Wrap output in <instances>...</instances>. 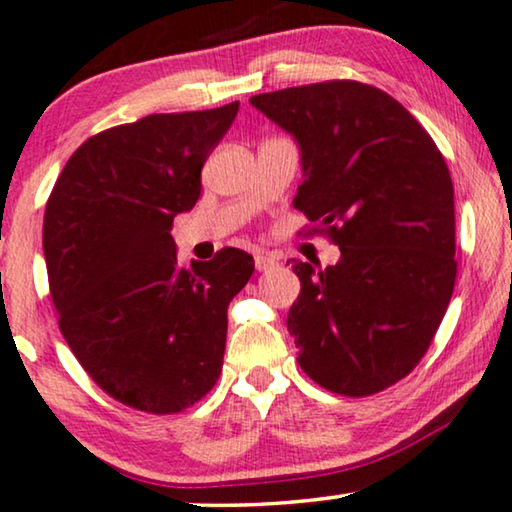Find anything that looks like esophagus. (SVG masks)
Instances as JSON below:
<instances>
[{
  "label": "esophagus",
  "instance_id": "esophagus-1",
  "mask_svg": "<svg viewBox=\"0 0 512 512\" xmlns=\"http://www.w3.org/2000/svg\"><path fill=\"white\" fill-rule=\"evenodd\" d=\"M276 264H278L276 257L269 255V253H257V255H255V269H257V271H269V269H273V266H276Z\"/></svg>",
  "mask_w": 512,
  "mask_h": 512
}]
</instances>
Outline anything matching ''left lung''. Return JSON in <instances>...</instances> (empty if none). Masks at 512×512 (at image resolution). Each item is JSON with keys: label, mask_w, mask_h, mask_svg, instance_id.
Instances as JSON below:
<instances>
[{"label": "left lung", "mask_w": 512, "mask_h": 512, "mask_svg": "<svg viewBox=\"0 0 512 512\" xmlns=\"http://www.w3.org/2000/svg\"><path fill=\"white\" fill-rule=\"evenodd\" d=\"M301 155L294 208L329 227L334 266L294 259L299 366L345 397L408 376L455 290V190L441 150L387 92L327 81L250 97ZM315 227V229H318Z\"/></svg>", "instance_id": "1"}]
</instances>
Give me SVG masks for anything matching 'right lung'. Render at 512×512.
<instances>
[{"label":"right lung","instance_id":"add662e5","mask_svg":"<svg viewBox=\"0 0 512 512\" xmlns=\"http://www.w3.org/2000/svg\"><path fill=\"white\" fill-rule=\"evenodd\" d=\"M236 113L232 102L106 129L69 157L50 192L43 255L62 336L129 408L178 413L222 371L227 306L255 262L225 248L181 266L171 227L197 204L201 167Z\"/></svg>","mask_w":512,"mask_h":512}]
</instances>
